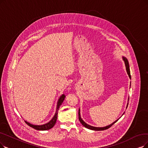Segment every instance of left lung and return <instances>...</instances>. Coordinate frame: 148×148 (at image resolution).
Here are the masks:
<instances>
[{"mask_svg":"<svg viewBox=\"0 0 148 148\" xmlns=\"http://www.w3.org/2000/svg\"><path fill=\"white\" fill-rule=\"evenodd\" d=\"M123 60H124V61H125V65H126V70H127V74L129 75V78H131V73H130L129 66V62H128V61H127V59H126V58H125V57H123ZM127 105H128V104H127ZM79 111H80V110H79V112H78V116H79V121L81 122V123L82 125H83L84 127H87V128H88V129H89L94 130V131H103V130L108 129V128L110 127L112 125H114V124H115V123L118 121V120H116L115 122H114L113 123H112L111 125H109V126H108L104 127H93V126H90V125H87V123H86L83 120H82L81 119V116H80V112H79Z\"/></svg>","mask_w":148,"mask_h":148,"instance_id":"obj_1","label":"left lung"}]
</instances>
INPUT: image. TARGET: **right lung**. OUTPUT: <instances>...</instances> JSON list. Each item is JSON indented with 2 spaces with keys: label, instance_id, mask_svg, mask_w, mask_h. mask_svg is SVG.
<instances>
[{
  "label": "right lung",
  "instance_id": "obj_1",
  "mask_svg": "<svg viewBox=\"0 0 148 148\" xmlns=\"http://www.w3.org/2000/svg\"><path fill=\"white\" fill-rule=\"evenodd\" d=\"M65 97H66V95L63 94L62 95H61V97L60 98V99H59L58 104H57L56 114H55V116L53 117V119L49 123H47V124H45V125H33L27 121H25L27 123V125H28L29 126L34 128V129L39 130V131H45V130H49V129L52 128L55 125L56 120H57V117H58V111L59 110V108H60V106L62 103L64 99H65Z\"/></svg>",
  "mask_w": 148,
  "mask_h": 148
}]
</instances>
